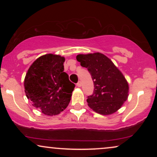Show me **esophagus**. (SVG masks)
Masks as SVG:
<instances>
[{"mask_svg":"<svg viewBox=\"0 0 157 157\" xmlns=\"http://www.w3.org/2000/svg\"><path fill=\"white\" fill-rule=\"evenodd\" d=\"M76 86L78 87H81V81H78V82L76 83Z\"/></svg>","mask_w":157,"mask_h":157,"instance_id":"obj_1","label":"esophagus"}]
</instances>
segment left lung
I'll return each instance as SVG.
<instances>
[{"label": "left lung", "mask_w": 157, "mask_h": 157, "mask_svg": "<svg viewBox=\"0 0 157 157\" xmlns=\"http://www.w3.org/2000/svg\"><path fill=\"white\" fill-rule=\"evenodd\" d=\"M76 59L87 68L94 81V93L86 100L90 108L102 115L119 110L128 95V84L122 73L101 53L78 54Z\"/></svg>", "instance_id": "1"}]
</instances>
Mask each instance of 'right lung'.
Wrapping results in <instances>:
<instances>
[{"label":"right lung","instance_id":"add662e5","mask_svg":"<svg viewBox=\"0 0 157 157\" xmlns=\"http://www.w3.org/2000/svg\"><path fill=\"white\" fill-rule=\"evenodd\" d=\"M65 58L46 54L38 58L28 70L25 93L33 106L47 116L57 115L68 106L75 84L64 72Z\"/></svg>","mask_w":157,"mask_h":157}]
</instances>
